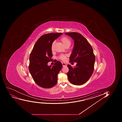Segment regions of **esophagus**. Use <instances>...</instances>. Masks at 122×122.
I'll return each instance as SVG.
<instances>
[{
  "instance_id": "obj_1",
  "label": "esophagus",
  "mask_w": 122,
  "mask_h": 122,
  "mask_svg": "<svg viewBox=\"0 0 122 122\" xmlns=\"http://www.w3.org/2000/svg\"><path fill=\"white\" fill-rule=\"evenodd\" d=\"M62 64L63 67L65 66H66V64L65 63H62Z\"/></svg>"
}]
</instances>
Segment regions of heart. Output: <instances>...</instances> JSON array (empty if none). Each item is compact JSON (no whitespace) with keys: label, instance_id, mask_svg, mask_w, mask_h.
Listing matches in <instances>:
<instances>
[{"label":"heart","instance_id":"1","mask_svg":"<svg viewBox=\"0 0 122 122\" xmlns=\"http://www.w3.org/2000/svg\"><path fill=\"white\" fill-rule=\"evenodd\" d=\"M60 41H61V42L62 43L63 45H64V46L66 48V47H70V45H71V41L70 40V39L67 37L66 36H64L63 37H62ZM55 41H54L52 43V45H51V50L52 51H54V45H55ZM67 55H61L59 57V58L62 60L63 61H65L66 60Z\"/></svg>","mask_w":122,"mask_h":122}]
</instances>
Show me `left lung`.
<instances>
[{"label": "left lung", "mask_w": 122, "mask_h": 122, "mask_svg": "<svg viewBox=\"0 0 122 122\" xmlns=\"http://www.w3.org/2000/svg\"><path fill=\"white\" fill-rule=\"evenodd\" d=\"M65 34L70 36L74 42L70 62L77 63L74 68L68 64V79L73 84L81 85L89 80L94 71L95 58L93 48L87 39L80 33L71 32Z\"/></svg>", "instance_id": "1"}]
</instances>
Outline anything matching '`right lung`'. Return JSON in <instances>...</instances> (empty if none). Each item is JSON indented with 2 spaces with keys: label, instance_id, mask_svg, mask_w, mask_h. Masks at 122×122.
I'll return each mask as SVG.
<instances>
[{
  "label": "right lung",
  "instance_id": "right-lung-1",
  "mask_svg": "<svg viewBox=\"0 0 122 122\" xmlns=\"http://www.w3.org/2000/svg\"><path fill=\"white\" fill-rule=\"evenodd\" d=\"M62 33H51L41 36L34 45L29 56V71L35 83L44 88H51L57 83V75L62 65L56 61L48 65L52 56L51 45Z\"/></svg>",
  "mask_w": 122,
  "mask_h": 122
}]
</instances>
